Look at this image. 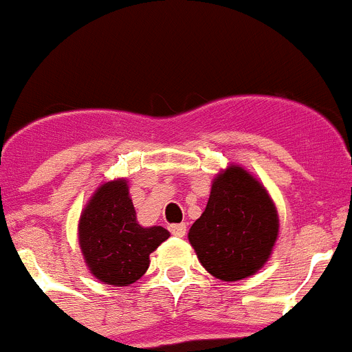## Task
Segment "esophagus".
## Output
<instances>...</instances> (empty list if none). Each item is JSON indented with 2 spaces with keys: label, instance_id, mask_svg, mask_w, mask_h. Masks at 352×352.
I'll list each match as a JSON object with an SVG mask.
<instances>
[{
  "label": "esophagus",
  "instance_id": "34e87169",
  "mask_svg": "<svg viewBox=\"0 0 352 352\" xmlns=\"http://www.w3.org/2000/svg\"><path fill=\"white\" fill-rule=\"evenodd\" d=\"M169 231H170V234L183 238V236L186 234V223H170Z\"/></svg>",
  "mask_w": 352,
  "mask_h": 352
}]
</instances>
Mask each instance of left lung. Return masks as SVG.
I'll return each mask as SVG.
<instances>
[{
    "label": "left lung",
    "mask_w": 352,
    "mask_h": 352,
    "mask_svg": "<svg viewBox=\"0 0 352 352\" xmlns=\"http://www.w3.org/2000/svg\"><path fill=\"white\" fill-rule=\"evenodd\" d=\"M278 234V217L257 179L241 167H229L211 186L204 213L188 239L204 268L226 282L254 275L268 261Z\"/></svg>",
    "instance_id": "left-lung-1"
}]
</instances>
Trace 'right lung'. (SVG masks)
I'll return each instance as SVG.
<instances>
[{
    "label": "right lung",
    "mask_w": 352,
    "mask_h": 352,
    "mask_svg": "<svg viewBox=\"0 0 352 352\" xmlns=\"http://www.w3.org/2000/svg\"><path fill=\"white\" fill-rule=\"evenodd\" d=\"M169 238L160 226L138 223L125 179L102 185L80 214L79 243L89 270L109 285H130L149 266V254Z\"/></svg>",
    "instance_id": "add662e5"
}]
</instances>
